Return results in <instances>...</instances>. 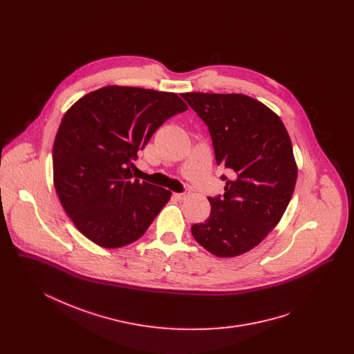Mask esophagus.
Returning <instances> with one entry per match:
<instances>
[{
  "instance_id": "obj_1",
  "label": "esophagus",
  "mask_w": 354,
  "mask_h": 354,
  "mask_svg": "<svg viewBox=\"0 0 354 354\" xmlns=\"http://www.w3.org/2000/svg\"><path fill=\"white\" fill-rule=\"evenodd\" d=\"M188 196V192H179V194H175V198H178L179 201H183Z\"/></svg>"
}]
</instances>
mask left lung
<instances>
[{
	"instance_id": "8db88e82",
	"label": "left lung",
	"mask_w": 354,
	"mask_h": 354,
	"mask_svg": "<svg viewBox=\"0 0 354 354\" xmlns=\"http://www.w3.org/2000/svg\"><path fill=\"white\" fill-rule=\"evenodd\" d=\"M207 124L215 159L230 171L223 196L208 198L211 214L191 227L207 251L234 257L256 247L277 225L295 191L297 167L286 126L261 102L244 94H182Z\"/></svg>"
}]
</instances>
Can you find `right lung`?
<instances>
[{
	"label": "right lung",
	"instance_id": "add662e5",
	"mask_svg": "<svg viewBox=\"0 0 354 354\" xmlns=\"http://www.w3.org/2000/svg\"><path fill=\"white\" fill-rule=\"evenodd\" d=\"M187 109L175 93L123 86L102 87L68 109L53 146L54 187L82 235L119 248L147 231L171 192L135 179L133 160Z\"/></svg>",
	"mask_w": 354,
	"mask_h": 354
}]
</instances>
